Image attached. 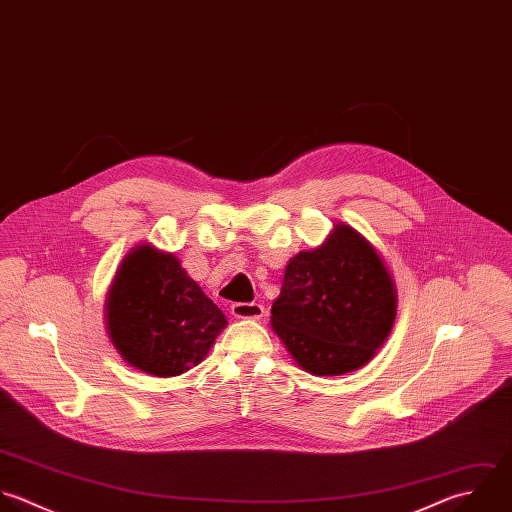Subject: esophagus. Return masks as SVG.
Returning a JSON list of instances; mask_svg holds the SVG:
<instances>
[{"mask_svg":"<svg viewBox=\"0 0 512 512\" xmlns=\"http://www.w3.org/2000/svg\"><path fill=\"white\" fill-rule=\"evenodd\" d=\"M231 313L237 319H261L265 309L259 303H233Z\"/></svg>","mask_w":512,"mask_h":512,"instance_id":"1","label":"esophagus"}]
</instances>
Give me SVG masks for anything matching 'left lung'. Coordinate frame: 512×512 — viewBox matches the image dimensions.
<instances>
[{"label":"left lung","mask_w":512,"mask_h":512,"mask_svg":"<svg viewBox=\"0 0 512 512\" xmlns=\"http://www.w3.org/2000/svg\"><path fill=\"white\" fill-rule=\"evenodd\" d=\"M397 317V287L377 249L339 223L323 245L285 267L271 327L317 377L351 373L377 353Z\"/></svg>","instance_id":"8db88e82"}]
</instances>
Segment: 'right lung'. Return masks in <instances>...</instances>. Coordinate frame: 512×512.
<instances>
[{"label": "right lung", "mask_w": 512, "mask_h": 512, "mask_svg": "<svg viewBox=\"0 0 512 512\" xmlns=\"http://www.w3.org/2000/svg\"><path fill=\"white\" fill-rule=\"evenodd\" d=\"M105 323L125 363L153 377H175L203 361L227 319L173 253L143 243L115 273Z\"/></svg>", "instance_id": "add662e5"}]
</instances>
